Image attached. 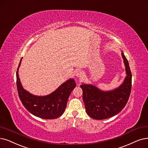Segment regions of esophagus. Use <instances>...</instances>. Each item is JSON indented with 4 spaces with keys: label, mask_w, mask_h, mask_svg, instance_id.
<instances>
[{
    "label": "esophagus",
    "mask_w": 148,
    "mask_h": 148,
    "mask_svg": "<svg viewBox=\"0 0 148 148\" xmlns=\"http://www.w3.org/2000/svg\"><path fill=\"white\" fill-rule=\"evenodd\" d=\"M75 74H76V76H77V77L81 78L84 75V72H82V71L81 70H78L77 71H76Z\"/></svg>",
    "instance_id": "esophagus-1"
}]
</instances>
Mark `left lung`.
<instances>
[{
    "mask_svg": "<svg viewBox=\"0 0 148 148\" xmlns=\"http://www.w3.org/2000/svg\"><path fill=\"white\" fill-rule=\"evenodd\" d=\"M125 66L126 76L123 83L109 91L100 90L92 84L80 86L82 90V98L88 115L95 120H104L113 116L125 108L131 93L132 74L128 61L121 51Z\"/></svg>",
    "mask_w": 148,
    "mask_h": 148,
    "instance_id": "obj_1",
    "label": "left lung"
}]
</instances>
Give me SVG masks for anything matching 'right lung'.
I'll return each mask as SVG.
<instances>
[{
	"label": "right lung",
	"mask_w": 148,
	"mask_h": 148,
	"mask_svg": "<svg viewBox=\"0 0 148 148\" xmlns=\"http://www.w3.org/2000/svg\"><path fill=\"white\" fill-rule=\"evenodd\" d=\"M20 61L16 72L19 97L24 107L33 115L43 119H55L61 116L66 108L69 97L76 84L74 79L64 82L54 92L45 96H37L23 88L19 77Z\"/></svg>",
	"instance_id": "1"
}]
</instances>
